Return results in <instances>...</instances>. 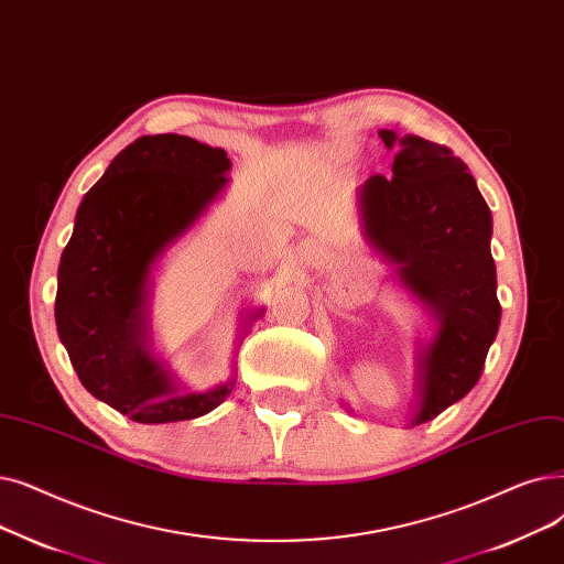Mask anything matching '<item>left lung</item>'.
I'll list each match as a JSON object with an SVG mask.
<instances>
[{"label": "left lung", "instance_id": "obj_1", "mask_svg": "<svg viewBox=\"0 0 564 564\" xmlns=\"http://www.w3.org/2000/svg\"><path fill=\"white\" fill-rule=\"evenodd\" d=\"M387 147L397 133L380 131ZM394 177L373 175L361 188L371 247L397 262L401 283L437 317L422 359V405L414 424L437 417L477 384L500 325L491 212L475 177L445 144L399 140Z\"/></svg>", "mask_w": 564, "mask_h": 564}]
</instances>
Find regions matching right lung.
I'll return each mask as SVG.
<instances>
[{
	"label": "right lung",
	"instance_id": "1",
	"mask_svg": "<svg viewBox=\"0 0 564 564\" xmlns=\"http://www.w3.org/2000/svg\"><path fill=\"white\" fill-rule=\"evenodd\" d=\"M230 159L186 135H142L121 150L76 214L57 272L55 321L91 397L138 424L203 417L235 382L175 397L142 346L152 264L224 191Z\"/></svg>",
	"mask_w": 564,
	"mask_h": 564
}]
</instances>
